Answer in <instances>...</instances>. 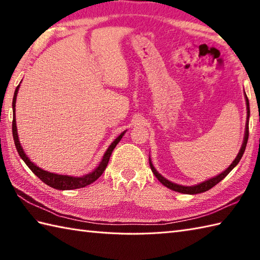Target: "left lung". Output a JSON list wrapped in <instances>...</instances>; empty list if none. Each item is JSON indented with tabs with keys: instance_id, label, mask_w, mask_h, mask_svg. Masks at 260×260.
Wrapping results in <instances>:
<instances>
[{
	"instance_id": "1",
	"label": "left lung",
	"mask_w": 260,
	"mask_h": 260,
	"mask_svg": "<svg viewBox=\"0 0 260 260\" xmlns=\"http://www.w3.org/2000/svg\"><path fill=\"white\" fill-rule=\"evenodd\" d=\"M246 103H247V124H246V134H245V139H244V143H242V146L240 148V152L238 153V155H237V157L235 158V161L231 163L230 167L223 171V172L221 174H219L215 176V178H212L210 179L208 181H204L202 182V183L198 184V185H194V186H182V185H179V184H175V183H172V182L168 181L167 179H164L163 176L161 174H158L156 172V170L154 169L153 164L151 162V158H150V167H151V170L153 174L156 176V179L161 182V183L163 185H165L167 187H169V189L173 190V191H176V192H180V193H185V194H198V193H202V192H206L208 190L211 189V187H213L215 184H218L220 181L223 180L225 176H227L230 171L233 170L237 164L239 163V161L241 159L242 155H244V152L246 150V146H247V142H248V136H249V126H248V119H249V115H250V109H249V101H248V97L246 95Z\"/></svg>"
}]
</instances>
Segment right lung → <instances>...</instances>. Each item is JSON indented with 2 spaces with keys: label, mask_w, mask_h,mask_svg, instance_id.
<instances>
[{
  "label": "right lung",
  "mask_w": 260,
  "mask_h": 260,
  "mask_svg": "<svg viewBox=\"0 0 260 260\" xmlns=\"http://www.w3.org/2000/svg\"><path fill=\"white\" fill-rule=\"evenodd\" d=\"M20 85L16 87V89L14 91V96H13V102H12V106H13V121H12V134H13V140H14V144L16 147V151H18L19 155L21 158L23 159L24 163L29 167V169L35 173L39 179H40L42 182L49 186L53 187V189L57 190H74V189H79V187H84L91 184L92 182H95L99 176H101L104 171L106 170V167L109 161V157L112 155L113 150L116 147V145L118 144V142L121 140L124 133H121L117 139H116L110 146L108 147V150L105 153V155L102 159L101 164L98 165L97 169L93 171V172L87 174L85 176H81V178H73V176H68V175H59V174H54L47 172L45 170H41L40 168H38L35 163H32L29 157L25 155V153L22 150V147L20 145V141L18 137V132H16V124H15V101H16V95H18V90H19Z\"/></svg>",
  "instance_id": "add662e5"
}]
</instances>
